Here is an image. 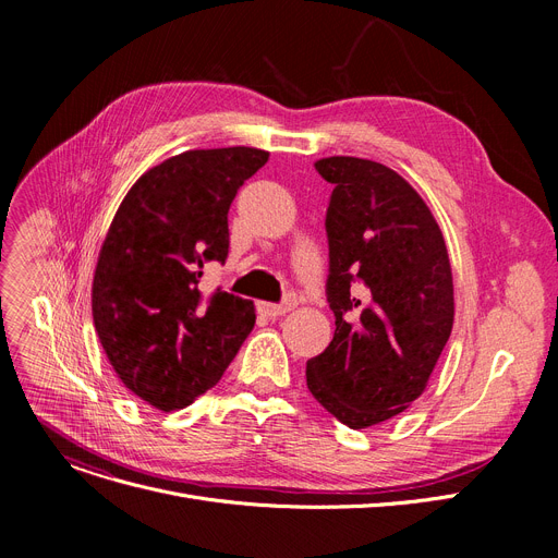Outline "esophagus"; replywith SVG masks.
Listing matches in <instances>:
<instances>
[{"mask_svg": "<svg viewBox=\"0 0 558 558\" xmlns=\"http://www.w3.org/2000/svg\"><path fill=\"white\" fill-rule=\"evenodd\" d=\"M296 296L294 294H289L280 305H274V303H262L259 305V310L264 312V314H267V316H282V314H287V312H291V310H294L296 307Z\"/></svg>", "mask_w": 558, "mask_h": 558, "instance_id": "1", "label": "esophagus"}]
</instances>
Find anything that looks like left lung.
I'll use <instances>...</instances> for the list:
<instances>
[{
  "label": "left lung",
  "instance_id": "left-lung-1",
  "mask_svg": "<svg viewBox=\"0 0 558 558\" xmlns=\"http://www.w3.org/2000/svg\"><path fill=\"white\" fill-rule=\"evenodd\" d=\"M314 167L335 185L326 294L337 330L307 362V389L337 421L364 429L425 391L452 332V269L441 228L400 173L350 156Z\"/></svg>",
  "mask_w": 558,
  "mask_h": 558
}]
</instances>
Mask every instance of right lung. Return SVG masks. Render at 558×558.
I'll list each match as a JSON object with an SVG mask.
<instances>
[{"instance_id": "obj_1", "label": "right lung", "mask_w": 558, "mask_h": 558, "mask_svg": "<svg viewBox=\"0 0 558 558\" xmlns=\"http://www.w3.org/2000/svg\"><path fill=\"white\" fill-rule=\"evenodd\" d=\"M269 154L196 149L142 173L104 240L93 318L126 389L160 412L213 389L255 326L253 301L203 296L205 262L228 257V210Z\"/></svg>"}]
</instances>
